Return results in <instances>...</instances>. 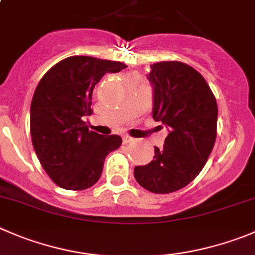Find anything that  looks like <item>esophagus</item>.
I'll return each instance as SVG.
<instances>
[{"label":"esophagus","instance_id":"34e87169","mask_svg":"<svg viewBox=\"0 0 255 255\" xmlns=\"http://www.w3.org/2000/svg\"><path fill=\"white\" fill-rule=\"evenodd\" d=\"M123 140H124V144H129V142H131L132 140V137H130V136H128V135H126V136H124L123 137Z\"/></svg>","mask_w":255,"mask_h":255}]
</instances>
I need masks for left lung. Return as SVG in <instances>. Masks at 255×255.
Wrapping results in <instances>:
<instances>
[{
	"instance_id": "obj_1",
	"label": "left lung",
	"mask_w": 255,
	"mask_h": 255,
	"mask_svg": "<svg viewBox=\"0 0 255 255\" xmlns=\"http://www.w3.org/2000/svg\"><path fill=\"white\" fill-rule=\"evenodd\" d=\"M152 118L168 129L162 149L154 146V159L135 166L134 176L146 190L173 193L196 178L217 137L218 106L204 77L179 61L151 65Z\"/></svg>"
}]
</instances>
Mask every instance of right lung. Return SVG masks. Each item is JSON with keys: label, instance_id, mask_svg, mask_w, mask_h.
I'll use <instances>...</instances> for the list:
<instances>
[{"label": "right lung", "instance_id": "1", "mask_svg": "<svg viewBox=\"0 0 255 255\" xmlns=\"http://www.w3.org/2000/svg\"><path fill=\"white\" fill-rule=\"evenodd\" d=\"M126 65L90 56H72L51 67L33 94L30 111L32 145L47 175L67 190H84L100 179L119 135L89 131L84 118L93 114L95 85Z\"/></svg>", "mask_w": 255, "mask_h": 255}]
</instances>
